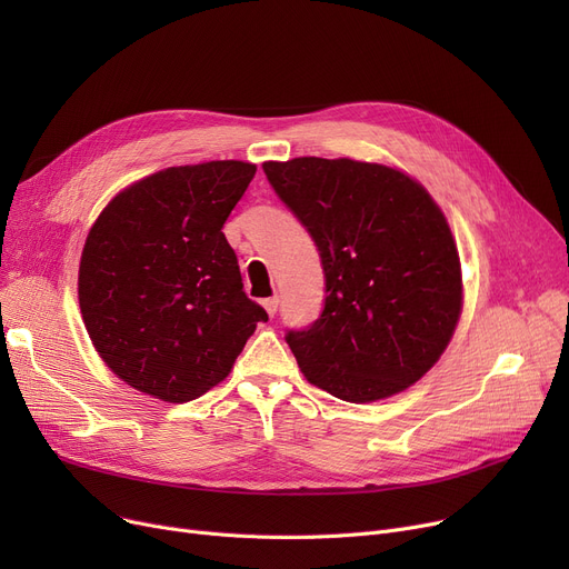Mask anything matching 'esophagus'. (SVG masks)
<instances>
[{"label":"esophagus","mask_w":569,"mask_h":569,"mask_svg":"<svg viewBox=\"0 0 569 569\" xmlns=\"http://www.w3.org/2000/svg\"><path fill=\"white\" fill-rule=\"evenodd\" d=\"M262 307H264V311L269 316H274L279 311V297L277 295L274 297H267V300H262Z\"/></svg>","instance_id":"esophagus-1"}]
</instances>
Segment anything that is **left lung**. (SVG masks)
Masks as SVG:
<instances>
[{
    "label": "left lung",
    "mask_w": 569,
    "mask_h": 569,
    "mask_svg": "<svg viewBox=\"0 0 569 569\" xmlns=\"http://www.w3.org/2000/svg\"><path fill=\"white\" fill-rule=\"evenodd\" d=\"M262 170L325 272L322 313L286 335L302 373L352 403L403 392L438 362L461 316V262L440 207L380 163L300 157Z\"/></svg>",
    "instance_id": "8db88e82"
}]
</instances>
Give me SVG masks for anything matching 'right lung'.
<instances>
[{
    "instance_id": "obj_1",
    "label": "right lung",
    "mask_w": 569,
    "mask_h": 569,
    "mask_svg": "<svg viewBox=\"0 0 569 569\" xmlns=\"http://www.w3.org/2000/svg\"><path fill=\"white\" fill-rule=\"evenodd\" d=\"M253 174L244 161L166 168L117 193L89 230L80 313L101 360L138 392L202 397L267 320L221 232Z\"/></svg>"
}]
</instances>
